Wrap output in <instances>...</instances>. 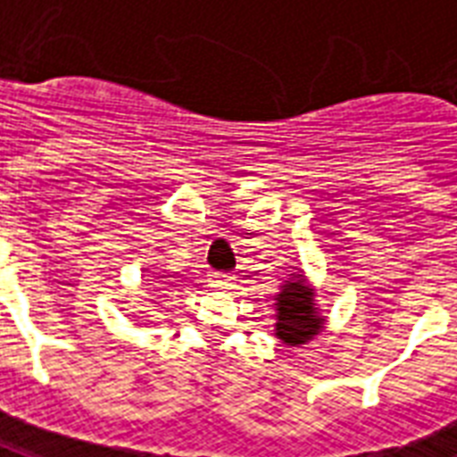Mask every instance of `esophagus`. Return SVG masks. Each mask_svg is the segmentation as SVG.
<instances>
[{
	"mask_svg": "<svg viewBox=\"0 0 457 457\" xmlns=\"http://www.w3.org/2000/svg\"><path fill=\"white\" fill-rule=\"evenodd\" d=\"M233 282H236V278H233V275H226V272H214V275H212V285H214V287L231 289Z\"/></svg>",
	"mask_w": 457,
	"mask_h": 457,
	"instance_id": "obj_1",
	"label": "esophagus"
}]
</instances>
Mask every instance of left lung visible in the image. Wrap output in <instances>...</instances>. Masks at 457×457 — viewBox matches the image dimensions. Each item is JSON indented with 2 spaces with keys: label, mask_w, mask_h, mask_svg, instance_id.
<instances>
[{
  "label": "left lung",
  "mask_w": 457,
  "mask_h": 457,
  "mask_svg": "<svg viewBox=\"0 0 457 457\" xmlns=\"http://www.w3.org/2000/svg\"><path fill=\"white\" fill-rule=\"evenodd\" d=\"M321 328V321L314 312L312 292L304 282H287L278 297V336L289 345L306 343Z\"/></svg>",
  "instance_id": "1"
}]
</instances>
